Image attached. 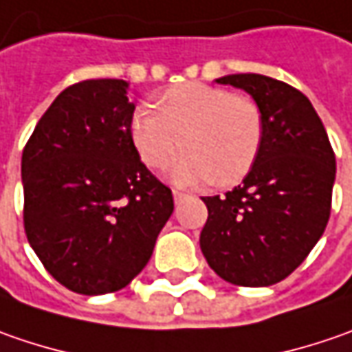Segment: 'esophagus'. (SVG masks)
<instances>
[{
    "label": "esophagus",
    "instance_id": "1",
    "mask_svg": "<svg viewBox=\"0 0 352 352\" xmlns=\"http://www.w3.org/2000/svg\"><path fill=\"white\" fill-rule=\"evenodd\" d=\"M172 196H174V201L178 204V201H180V199H182L186 194H184V192H180V190H172Z\"/></svg>",
    "mask_w": 352,
    "mask_h": 352
}]
</instances>
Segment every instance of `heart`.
Segmentation results:
<instances>
[{
    "instance_id": "heart-1",
    "label": "heart",
    "mask_w": 352,
    "mask_h": 352,
    "mask_svg": "<svg viewBox=\"0 0 352 352\" xmlns=\"http://www.w3.org/2000/svg\"><path fill=\"white\" fill-rule=\"evenodd\" d=\"M131 135L153 168L166 166L184 144L188 155L170 168L174 182L229 186L243 180L258 156L263 116L245 96L188 82L166 89L160 107L141 103L131 119Z\"/></svg>"
}]
</instances>
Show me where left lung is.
Masks as SVG:
<instances>
[{
	"label": "left lung",
	"mask_w": 352,
	"mask_h": 352,
	"mask_svg": "<svg viewBox=\"0 0 352 352\" xmlns=\"http://www.w3.org/2000/svg\"><path fill=\"white\" fill-rule=\"evenodd\" d=\"M217 84L247 91L263 116L258 156L241 186L204 197L199 247L217 276L235 286H272L304 263L331 213L335 155L311 102L263 74Z\"/></svg>",
	"instance_id": "1"
}]
</instances>
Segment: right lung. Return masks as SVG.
<instances>
[{
    "label": "right lung",
    "mask_w": 352,
    "mask_h": 352,
    "mask_svg": "<svg viewBox=\"0 0 352 352\" xmlns=\"http://www.w3.org/2000/svg\"><path fill=\"white\" fill-rule=\"evenodd\" d=\"M127 89L113 78L66 88L21 158L29 245L50 276L84 296L125 288L174 211L170 188L135 148Z\"/></svg>",
    "instance_id": "add662e5"
}]
</instances>
